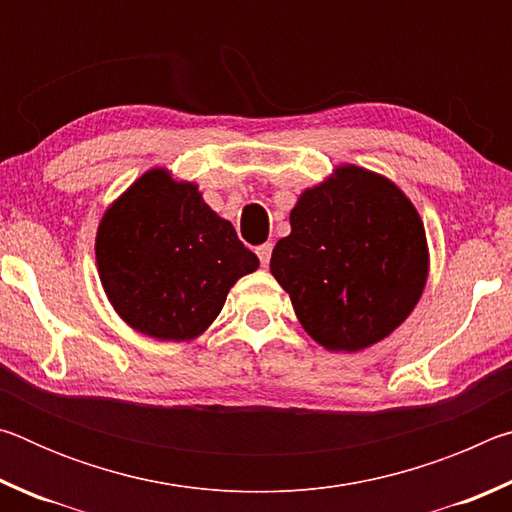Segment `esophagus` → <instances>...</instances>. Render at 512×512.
<instances>
[{"mask_svg":"<svg viewBox=\"0 0 512 512\" xmlns=\"http://www.w3.org/2000/svg\"><path fill=\"white\" fill-rule=\"evenodd\" d=\"M271 253H273V244H264V246L257 248V257H259V262H262L264 268L268 266V262H271Z\"/></svg>","mask_w":512,"mask_h":512,"instance_id":"esophagus-1","label":"esophagus"}]
</instances>
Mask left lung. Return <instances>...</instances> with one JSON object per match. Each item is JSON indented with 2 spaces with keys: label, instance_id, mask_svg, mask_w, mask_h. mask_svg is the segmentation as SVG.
Wrapping results in <instances>:
<instances>
[{
  "label": "left lung",
  "instance_id": "8db88e82",
  "mask_svg": "<svg viewBox=\"0 0 512 512\" xmlns=\"http://www.w3.org/2000/svg\"><path fill=\"white\" fill-rule=\"evenodd\" d=\"M289 221L271 273L318 345L366 350L411 316L429 277L427 232L391 178L339 164L298 196Z\"/></svg>",
  "mask_w": 512,
  "mask_h": 512
}]
</instances>
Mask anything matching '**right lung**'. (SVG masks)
<instances>
[{
    "label": "right lung",
    "mask_w": 512,
    "mask_h": 512,
    "mask_svg": "<svg viewBox=\"0 0 512 512\" xmlns=\"http://www.w3.org/2000/svg\"><path fill=\"white\" fill-rule=\"evenodd\" d=\"M97 271L119 318L155 341H194L221 314L239 277L259 268L198 185L167 167L144 171L103 212Z\"/></svg>",
    "instance_id": "1"
}]
</instances>
